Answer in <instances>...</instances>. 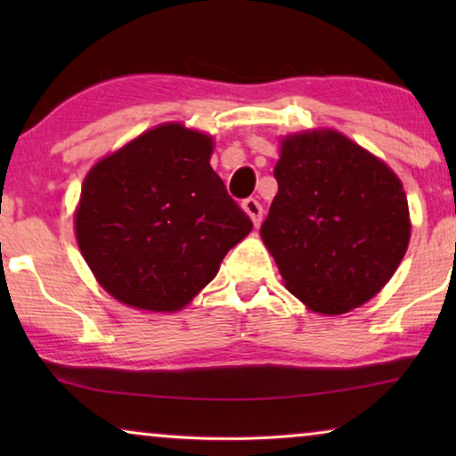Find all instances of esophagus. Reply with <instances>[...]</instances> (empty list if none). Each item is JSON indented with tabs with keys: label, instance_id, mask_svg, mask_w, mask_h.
<instances>
[{
	"label": "esophagus",
	"instance_id": "1",
	"mask_svg": "<svg viewBox=\"0 0 456 456\" xmlns=\"http://www.w3.org/2000/svg\"><path fill=\"white\" fill-rule=\"evenodd\" d=\"M242 209L247 211L248 217H251L255 226H259V224H261V216H264V208H261V203L257 201V199H253V197L245 199V201H242Z\"/></svg>",
	"mask_w": 456,
	"mask_h": 456
}]
</instances>
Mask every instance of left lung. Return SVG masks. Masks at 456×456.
<instances>
[{
	"instance_id": "1",
	"label": "left lung",
	"mask_w": 456,
	"mask_h": 456,
	"mask_svg": "<svg viewBox=\"0 0 456 456\" xmlns=\"http://www.w3.org/2000/svg\"><path fill=\"white\" fill-rule=\"evenodd\" d=\"M278 192L261 224L286 289L323 315L346 314L392 278L409 247V205L384 161L336 130L286 136Z\"/></svg>"
}]
</instances>
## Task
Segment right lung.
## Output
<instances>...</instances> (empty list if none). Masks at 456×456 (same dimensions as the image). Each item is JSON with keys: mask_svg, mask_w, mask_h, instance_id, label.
I'll use <instances>...</instances> for the list:
<instances>
[{"mask_svg": "<svg viewBox=\"0 0 456 456\" xmlns=\"http://www.w3.org/2000/svg\"><path fill=\"white\" fill-rule=\"evenodd\" d=\"M211 139L164 124L86 174L77 209L80 253L118 301L183 309L216 278L253 222L211 170Z\"/></svg>", "mask_w": 456, "mask_h": 456, "instance_id": "add662e5", "label": "right lung"}]
</instances>
